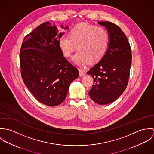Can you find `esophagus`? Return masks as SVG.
Segmentation results:
<instances>
[{
	"instance_id": "1",
	"label": "esophagus",
	"mask_w": 154,
	"mask_h": 154,
	"mask_svg": "<svg viewBox=\"0 0 154 154\" xmlns=\"http://www.w3.org/2000/svg\"><path fill=\"white\" fill-rule=\"evenodd\" d=\"M79 76H84L86 74L85 71H84V70H82V69H79Z\"/></svg>"
}]
</instances>
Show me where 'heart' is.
I'll use <instances>...</instances> for the list:
<instances>
[{"label": "heart", "instance_id": "heart-1", "mask_svg": "<svg viewBox=\"0 0 154 154\" xmlns=\"http://www.w3.org/2000/svg\"><path fill=\"white\" fill-rule=\"evenodd\" d=\"M110 44V35L104 28L79 23L71 28L69 36L60 37L59 45L65 57H70L76 47L78 50L73 57L75 63L83 65L100 61Z\"/></svg>", "mask_w": 154, "mask_h": 154}]
</instances>
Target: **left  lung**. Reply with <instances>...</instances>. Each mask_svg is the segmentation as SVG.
Instances as JSON below:
<instances>
[{
  "label": "left lung",
  "instance_id": "obj_1",
  "mask_svg": "<svg viewBox=\"0 0 154 154\" xmlns=\"http://www.w3.org/2000/svg\"><path fill=\"white\" fill-rule=\"evenodd\" d=\"M98 23L106 27L110 44L104 57L87 72L94 79L88 94L97 104L106 105L116 100L127 87L132 56L129 42L120 27L109 21Z\"/></svg>",
  "mask_w": 154,
  "mask_h": 154
}]
</instances>
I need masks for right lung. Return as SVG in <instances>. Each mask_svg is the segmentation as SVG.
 Instances as JSON below:
<instances>
[{
  "label": "right lung",
  "mask_w": 154,
  "mask_h": 154,
  "mask_svg": "<svg viewBox=\"0 0 154 154\" xmlns=\"http://www.w3.org/2000/svg\"><path fill=\"white\" fill-rule=\"evenodd\" d=\"M63 34L44 22L25 37L20 50L22 80L34 97L48 106L61 104L70 84L79 76L78 69L67 61L59 47Z\"/></svg>",
  "instance_id": "obj_1"
}]
</instances>
